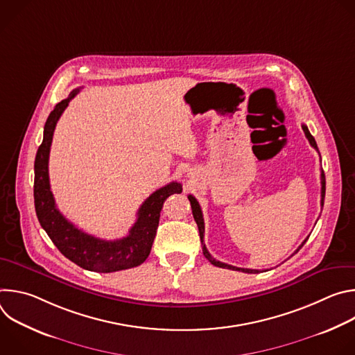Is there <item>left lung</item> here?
<instances>
[{"mask_svg": "<svg viewBox=\"0 0 355 355\" xmlns=\"http://www.w3.org/2000/svg\"><path fill=\"white\" fill-rule=\"evenodd\" d=\"M302 129H303V132H305V136L308 137V140H309L311 146H312L313 148L319 150V148H318V144H316V140H315V137L311 135V132H309L308 126H306V125H302ZM320 182H322V200H320V204H322V207H323V204H324V193H326V178H324V173H323V170H322V174H320ZM188 199H189V202H191V208H192L193 219H195V222H196V225H198V229H199V237H200V243H202V251H204V256L211 261V264H214V266H216V267H220V268H227V270L241 271V272H247V274H259V272H260V270H250V268H239V267H233V266H229V264H225V263H220V261L215 260V259L209 254V251H208V248H207V245H205V243H204L205 223H204V216H202L200 207H199V204H198V200H196L192 195H188ZM308 239H309V237H308ZM308 239H305V240L302 241V244L297 247V250H296L295 252H297V251L303 247V244H305V243L308 241ZM295 252H293V254H295Z\"/></svg>", "mask_w": 355, "mask_h": 355, "instance_id": "1", "label": "left lung"}]
</instances>
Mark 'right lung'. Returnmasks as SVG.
Segmentation results:
<instances>
[{
    "label": "right lung",
    "mask_w": 355,
    "mask_h": 355,
    "mask_svg": "<svg viewBox=\"0 0 355 355\" xmlns=\"http://www.w3.org/2000/svg\"><path fill=\"white\" fill-rule=\"evenodd\" d=\"M78 91V88L73 89L69 98L59 103L44 123L43 141L35 157L33 198L36 216L62 254L78 267L95 272H115L133 268L144 263L150 254L164 200L173 193H181L182 185L173 181L151 193L139 208L137 219L130 227L129 234L114 241L84 233L69 222L58 209L53 193L50 191L47 166L56 123Z\"/></svg>",
    "instance_id": "right-lung-1"
}]
</instances>
